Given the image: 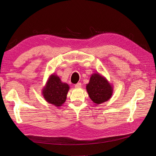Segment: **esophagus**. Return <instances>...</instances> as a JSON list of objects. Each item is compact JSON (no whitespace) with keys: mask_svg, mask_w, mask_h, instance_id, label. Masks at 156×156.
Segmentation results:
<instances>
[{"mask_svg":"<svg viewBox=\"0 0 156 156\" xmlns=\"http://www.w3.org/2000/svg\"><path fill=\"white\" fill-rule=\"evenodd\" d=\"M75 88H81V83H78L76 84H75Z\"/></svg>","mask_w":156,"mask_h":156,"instance_id":"obj_1","label":"esophagus"}]
</instances>
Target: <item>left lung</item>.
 <instances>
[{
    "instance_id": "obj_1",
    "label": "left lung",
    "mask_w": 156,
    "mask_h": 156,
    "mask_svg": "<svg viewBox=\"0 0 156 156\" xmlns=\"http://www.w3.org/2000/svg\"><path fill=\"white\" fill-rule=\"evenodd\" d=\"M87 92L95 105L108 101L113 94L114 88L106 78L99 73H94L87 84Z\"/></svg>"
}]
</instances>
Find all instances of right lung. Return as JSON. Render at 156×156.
<instances>
[{
  "instance_id": "add662e5",
  "label": "right lung",
  "mask_w": 156,
  "mask_h": 156,
  "mask_svg": "<svg viewBox=\"0 0 156 156\" xmlns=\"http://www.w3.org/2000/svg\"><path fill=\"white\" fill-rule=\"evenodd\" d=\"M69 89L67 83H62L57 75L53 73L48 77L42 94L48 103L60 107L66 101Z\"/></svg>"
}]
</instances>
